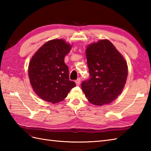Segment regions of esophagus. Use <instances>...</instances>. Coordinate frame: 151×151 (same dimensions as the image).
<instances>
[{"instance_id": "obj_1", "label": "esophagus", "mask_w": 151, "mask_h": 151, "mask_svg": "<svg viewBox=\"0 0 151 151\" xmlns=\"http://www.w3.org/2000/svg\"><path fill=\"white\" fill-rule=\"evenodd\" d=\"M75 83L77 86H79L80 84H81V78H78L77 80H76V81H75Z\"/></svg>"}]
</instances>
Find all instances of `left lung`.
Wrapping results in <instances>:
<instances>
[{
    "label": "left lung",
    "instance_id": "left-lung-1",
    "mask_svg": "<svg viewBox=\"0 0 151 151\" xmlns=\"http://www.w3.org/2000/svg\"><path fill=\"white\" fill-rule=\"evenodd\" d=\"M86 53L90 76L82 82V90L93 104L110 103L120 95L126 83V61L107 40L89 45Z\"/></svg>",
    "mask_w": 151,
    "mask_h": 151
}]
</instances>
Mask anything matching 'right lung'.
Wrapping results in <instances>:
<instances>
[{
    "label": "right lung",
    "mask_w": 151,
    "mask_h": 151,
    "mask_svg": "<svg viewBox=\"0 0 151 151\" xmlns=\"http://www.w3.org/2000/svg\"><path fill=\"white\" fill-rule=\"evenodd\" d=\"M71 49L63 40H52L45 43L32 58L28 76L34 91L43 100L52 104L62 101L75 87L69 81L68 67L64 58Z\"/></svg>",
    "instance_id": "right-lung-1"
}]
</instances>
